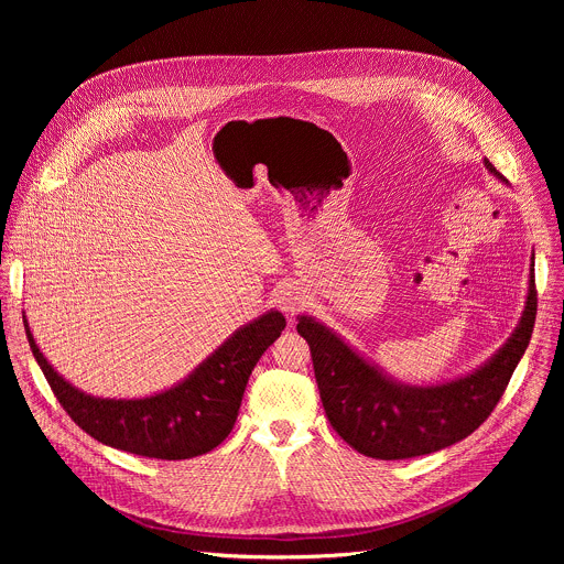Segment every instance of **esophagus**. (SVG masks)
Segmentation results:
<instances>
[{"label":"esophagus","mask_w":564,"mask_h":564,"mask_svg":"<svg viewBox=\"0 0 564 564\" xmlns=\"http://www.w3.org/2000/svg\"><path fill=\"white\" fill-rule=\"evenodd\" d=\"M276 303H279V307H281L288 316H294V314L303 307L305 296H303L296 288H285V290H281V292H279Z\"/></svg>","instance_id":"34e87169"}]
</instances>
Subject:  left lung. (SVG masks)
Wrapping results in <instances>:
<instances>
[{
    "mask_svg": "<svg viewBox=\"0 0 564 564\" xmlns=\"http://www.w3.org/2000/svg\"><path fill=\"white\" fill-rule=\"evenodd\" d=\"M485 165L505 181L487 158ZM535 312L531 274L527 305L511 339L475 372L437 386L392 381L312 316H299L296 330L310 344L318 394L333 429L361 455L409 459L442 451L487 422L531 341Z\"/></svg>",
    "mask_w": 564,
    "mask_h": 564,
    "instance_id": "8db88e82",
    "label": "left lung"
}]
</instances>
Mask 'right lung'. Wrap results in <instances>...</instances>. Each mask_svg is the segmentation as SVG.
I'll use <instances>...</instances> for the list:
<instances>
[{
	"mask_svg": "<svg viewBox=\"0 0 564 564\" xmlns=\"http://www.w3.org/2000/svg\"><path fill=\"white\" fill-rule=\"evenodd\" d=\"M26 337L53 394L68 417L94 440L142 457L189 459L216 448L234 429L240 399L261 355L281 337L276 310L236 330L185 381L144 399L91 397L64 381Z\"/></svg>",
	"mask_w": 564,
	"mask_h": 564,
	"instance_id": "obj_1",
	"label": "right lung"
}]
</instances>
